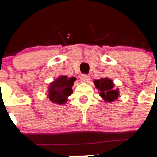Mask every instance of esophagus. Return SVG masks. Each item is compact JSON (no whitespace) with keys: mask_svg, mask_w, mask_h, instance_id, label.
I'll use <instances>...</instances> for the list:
<instances>
[{"mask_svg":"<svg viewBox=\"0 0 157 157\" xmlns=\"http://www.w3.org/2000/svg\"><path fill=\"white\" fill-rule=\"evenodd\" d=\"M90 78V75H85V74H84V75H82V76H81V80H82V82H89Z\"/></svg>","mask_w":157,"mask_h":157,"instance_id":"1","label":"esophagus"}]
</instances>
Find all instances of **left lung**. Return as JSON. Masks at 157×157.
<instances>
[{
  "label": "left lung",
  "mask_w": 157,
  "mask_h": 157,
  "mask_svg": "<svg viewBox=\"0 0 157 157\" xmlns=\"http://www.w3.org/2000/svg\"><path fill=\"white\" fill-rule=\"evenodd\" d=\"M95 87L101 91L100 95L106 102L111 103L119 97V89H114V84L108 78H101L99 80L94 81Z\"/></svg>",
  "instance_id": "obj_1"
}]
</instances>
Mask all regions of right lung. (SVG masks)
I'll return each mask as SVG.
<instances>
[{"label": "right lung", "instance_id": "obj_1", "mask_svg": "<svg viewBox=\"0 0 157 157\" xmlns=\"http://www.w3.org/2000/svg\"><path fill=\"white\" fill-rule=\"evenodd\" d=\"M75 77L68 78L67 75H63L54 81L48 88V95L51 102L63 104L67 101V98L72 94V85Z\"/></svg>", "mask_w": 157, "mask_h": 157}]
</instances>
